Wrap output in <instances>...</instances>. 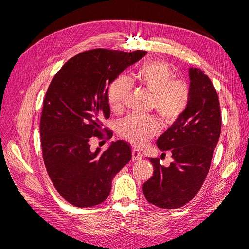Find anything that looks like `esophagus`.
<instances>
[{
	"mask_svg": "<svg viewBox=\"0 0 249 249\" xmlns=\"http://www.w3.org/2000/svg\"><path fill=\"white\" fill-rule=\"evenodd\" d=\"M143 158V156H142V154L139 152L138 149H133V152H132V159L134 160V161H139V160H141Z\"/></svg>",
	"mask_w": 249,
	"mask_h": 249,
	"instance_id": "esophagus-1",
	"label": "esophagus"
}]
</instances>
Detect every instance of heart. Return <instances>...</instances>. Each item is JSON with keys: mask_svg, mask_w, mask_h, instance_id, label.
Returning <instances> with one entry per match:
<instances>
[{"mask_svg": "<svg viewBox=\"0 0 249 249\" xmlns=\"http://www.w3.org/2000/svg\"><path fill=\"white\" fill-rule=\"evenodd\" d=\"M136 78L139 85L153 95V107L165 122H175L186 111L190 101V87L185 81L175 80V72L168 63L148 61L140 67ZM130 90L129 79L118 77L108 91L110 107L114 111L122 110ZM158 130L159 123L153 116L131 114L119 124L122 136L137 146L145 145Z\"/></svg>", "mask_w": 249, "mask_h": 249, "instance_id": "heart-1", "label": "heart"}]
</instances>
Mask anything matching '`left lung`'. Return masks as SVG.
I'll return each instance as SVG.
<instances>
[{"instance_id": "left-lung-1", "label": "left lung", "mask_w": 249, "mask_h": 249, "mask_svg": "<svg viewBox=\"0 0 249 249\" xmlns=\"http://www.w3.org/2000/svg\"><path fill=\"white\" fill-rule=\"evenodd\" d=\"M189 105L157 140L162 157L169 153L173 161L165 167L150 158L153 177L142 186L147 201L163 209L183 207L197 194L220 136L221 113L214 85L196 67L189 69Z\"/></svg>"}]
</instances>
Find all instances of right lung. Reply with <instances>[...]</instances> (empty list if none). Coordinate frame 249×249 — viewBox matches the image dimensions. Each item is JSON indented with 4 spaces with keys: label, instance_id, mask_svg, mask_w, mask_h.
Instances as JSON below:
<instances>
[{
    "label": "right lung",
    "instance_id": "add662e5",
    "mask_svg": "<svg viewBox=\"0 0 249 249\" xmlns=\"http://www.w3.org/2000/svg\"><path fill=\"white\" fill-rule=\"evenodd\" d=\"M146 51L95 49L67 61L53 78L40 119L42 156L48 175L60 195L79 208L100 205L109 196L112 179L130 162L132 150L123 140L107 150L92 152L90 140L105 131L110 117L109 85Z\"/></svg>",
    "mask_w": 249,
    "mask_h": 249
}]
</instances>
